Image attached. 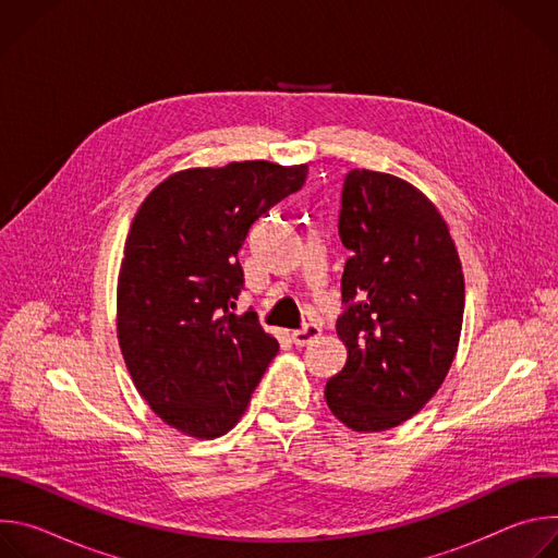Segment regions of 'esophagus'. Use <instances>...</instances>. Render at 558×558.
Listing matches in <instances>:
<instances>
[{"instance_id":"esophagus-1","label":"esophagus","mask_w":558,"mask_h":558,"mask_svg":"<svg viewBox=\"0 0 558 558\" xmlns=\"http://www.w3.org/2000/svg\"><path fill=\"white\" fill-rule=\"evenodd\" d=\"M320 333H323V331H320V327H317V325H304L300 331H293V333H291V340H293L295 347H306L308 342L320 338Z\"/></svg>"}]
</instances>
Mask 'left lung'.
<instances>
[{"mask_svg":"<svg viewBox=\"0 0 558 558\" xmlns=\"http://www.w3.org/2000/svg\"><path fill=\"white\" fill-rule=\"evenodd\" d=\"M340 238L338 338L344 368L327 381L331 413L357 433H381L420 413L444 384L463 323V271L448 225L411 183L351 170Z\"/></svg>","mask_w":558,"mask_h":558,"instance_id":"1","label":"left lung"}]
</instances>
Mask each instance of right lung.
I'll return each mask as SVG.
<instances>
[{"label": "right lung", "instance_id": "1", "mask_svg": "<svg viewBox=\"0 0 558 558\" xmlns=\"http://www.w3.org/2000/svg\"><path fill=\"white\" fill-rule=\"evenodd\" d=\"M306 166L181 170L141 203L117 284V336L136 390L168 426L216 439L278 353L254 311L233 315L250 227L304 185Z\"/></svg>", "mask_w": 558, "mask_h": 558}]
</instances>
